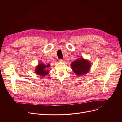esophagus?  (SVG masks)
<instances>
[{"instance_id": "34e87169", "label": "esophagus", "mask_w": 122, "mask_h": 122, "mask_svg": "<svg viewBox=\"0 0 122 122\" xmlns=\"http://www.w3.org/2000/svg\"><path fill=\"white\" fill-rule=\"evenodd\" d=\"M64 60H64V59H60V60H59V62H64Z\"/></svg>"}]
</instances>
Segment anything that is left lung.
I'll list each match as a JSON object with an SVG mask.
<instances>
[{
  "label": "left lung",
  "mask_w": 122,
  "mask_h": 122,
  "mask_svg": "<svg viewBox=\"0 0 122 122\" xmlns=\"http://www.w3.org/2000/svg\"><path fill=\"white\" fill-rule=\"evenodd\" d=\"M91 62L84 58H79L72 62L71 67L76 75L80 76L86 75L89 71L91 67Z\"/></svg>",
  "instance_id": "left-lung-1"
}]
</instances>
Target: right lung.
Listing matches in <instances>:
<instances>
[{"label": "right lung", "instance_id": "add662e5", "mask_svg": "<svg viewBox=\"0 0 122 122\" xmlns=\"http://www.w3.org/2000/svg\"><path fill=\"white\" fill-rule=\"evenodd\" d=\"M50 67V65L47 64L46 65L45 64L40 63L37 65L35 69V73L36 75L39 76H46L49 73L48 68Z\"/></svg>", "mask_w": 122, "mask_h": 122}]
</instances>
